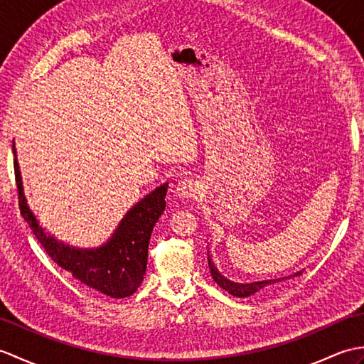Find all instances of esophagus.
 <instances>
[{
	"label": "esophagus",
	"mask_w": 364,
	"mask_h": 364,
	"mask_svg": "<svg viewBox=\"0 0 364 364\" xmlns=\"http://www.w3.org/2000/svg\"><path fill=\"white\" fill-rule=\"evenodd\" d=\"M175 192L181 198H192L202 192V183L194 180V178H183V180L178 181Z\"/></svg>",
	"instance_id": "obj_1"
}]
</instances>
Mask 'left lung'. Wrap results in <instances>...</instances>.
<instances>
[{"mask_svg": "<svg viewBox=\"0 0 364 364\" xmlns=\"http://www.w3.org/2000/svg\"><path fill=\"white\" fill-rule=\"evenodd\" d=\"M208 264H210V270H211L214 282L218 283L222 289H225L228 294H231V296H236V297H250L257 292L274 289V288H277V284H280L282 282H286V280H289V278L301 275V270H299V272L292 274L289 277L275 278V280H262V282H253V283H235V282L228 280V278H225L219 272L218 267L214 266L213 259L210 258V255H208Z\"/></svg>", "mask_w": 364, "mask_h": 364, "instance_id": "8db88e82", "label": "left lung"}]
</instances>
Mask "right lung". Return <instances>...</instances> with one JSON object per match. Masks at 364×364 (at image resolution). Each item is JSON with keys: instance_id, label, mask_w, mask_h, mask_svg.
Listing matches in <instances>:
<instances>
[{"instance_id": "obj_1", "label": "right lung", "mask_w": 364, "mask_h": 364, "mask_svg": "<svg viewBox=\"0 0 364 364\" xmlns=\"http://www.w3.org/2000/svg\"><path fill=\"white\" fill-rule=\"evenodd\" d=\"M12 151L15 156L14 170L21 215L29 223L37 241L42 244L48 257H51L58 266L68 270L76 280L100 291L105 296L125 299L134 294L144 280L153 227L166 210L168 183L161 184L131 208L125 218L120 220L109 241L97 249H78V247L58 241L56 237L46 233L43 227L38 225V220L29 210L25 192H23L21 173L14 142Z\"/></svg>"}]
</instances>
